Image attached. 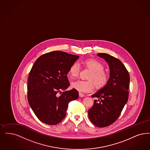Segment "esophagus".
<instances>
[{
	"mask_svg": "<svg viewBox=\"0 0 150 150\" xmlns=\"http://www.w3.org/2000/svg\"><path fill=\"white\" fill-rule=\"evenodd\" d=\"M79 96L80 97H84L85 96V95H84L83 93H80V92H79Z\"/></svg>",
	"mask_w": 150,
	"mask_h": 150,
	"instance_id": "obj_1",
	"label": "esophagus"
}]
</instances>
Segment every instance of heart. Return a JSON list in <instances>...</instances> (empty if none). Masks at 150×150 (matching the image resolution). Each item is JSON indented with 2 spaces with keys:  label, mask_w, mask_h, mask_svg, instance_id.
Wrapping results in <instances>:
<instances>
[{
  "label": "heart",
  "mask_w": 150,
  "mask_h": 150,
  "mask_svg": "<svg viewBox=\"0 0 150 150\" xmlns=\"http://www.w3.org/2000/svg\"><path fill=\"white\" fill-rule=\"evenodd\" d=\"M83 65L91 71L88 81L77 80L71 83L73 89L81 92H89L94 89V86L96 88H102L105 86L109 81V75L105 71L104 66L98 60L87 59L83 62ZM80 67L76 62L73 63L69 70V74L71 78L77 77L80 72Z\"/></svg>",
  "instance_id": "heart-1"
}]
</instances>
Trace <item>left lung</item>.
Segmentation results:
<instances>
[{"label": "left lung", "mask_w": 150, "mask_h": 150, "mask_svg": "<svg viewBox=\"0 0 150 150\" xmlns=\"http://www.w3.org/2000/svg\"><path fill=\"white\" fill-rule=\"evenodd\" d=\"M108 62L110 78L107 84L91 96L94 100L93 106L88 110V115L93 125L105 127L118 118L128 101L130 77L126 67L119 59L107 54H98Z\"/></svg>", "instance_id": "1"}]
</instances>
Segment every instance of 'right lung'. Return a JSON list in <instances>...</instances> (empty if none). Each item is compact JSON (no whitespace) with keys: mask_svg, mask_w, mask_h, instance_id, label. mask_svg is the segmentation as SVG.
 <instances>
[{"mask_svg":"<svg viewBox=\"0 0 150 150\" xmlns=\"http://www.w3.org/2000/svg\"><path fill=\"white\" fill-rule=\"evenodd\" d=\"M78 59L77 55L54 51L42 54L32 66L28 79L27 98L34 113L43 123H59L66 116L69 103L78 99L76 89L65 90L70 85L67 74Z\"/></svg>","mask_w":150,"mask_h":150,"instance_id":"1","label":"right lung"}]
</instances>
